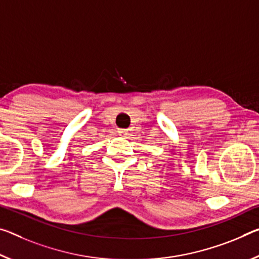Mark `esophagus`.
I'll list each match as a JSON object with an SVG mask.
<instances>
[{"label": "esophagus", "mask_w": 259, "mask_h": 259, "mask_svg": "<svg viewBox=\"0 0 259 259\" xmlns=\"http://www.w3.org/2000/svg\"><path fill=\"white\" fill-rule=\"evenodd\" d=\"M118 134H120L121 136H125V135H126V130H124V129L118 130Z\"/></svg>", "instance_id": "esophagus-1"}]
</instances>
